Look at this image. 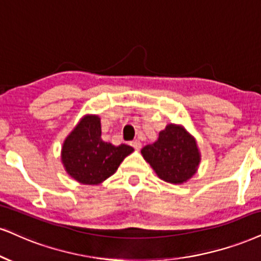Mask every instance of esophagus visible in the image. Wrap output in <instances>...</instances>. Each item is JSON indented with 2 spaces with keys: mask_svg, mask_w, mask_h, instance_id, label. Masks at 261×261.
Returning a JSON list of instances; mask_svg holds the SVG:
<instances>
[{
  "mask_svg": "<svg viewBox=\"0 0 261 261\" xmlns=\"http://www.w3.org/2000/svg\"><path fill=\"white\" fill-rule=\"evenodd\" d=\"M132 146H133L136 150H140V147H141V141H140V140H134V141H132Z\"/></svg>",
  "mask_w": 261,
  "mask_h": 261,
  "instance_id": "esophagus-1",
  "label": "esophagus"
}]
</instances>
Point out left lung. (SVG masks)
<instances>
[{
    "label": "left lung",
    "mask_w": 261,
    "mask_h": 261,
    "mask_svg": "<svg viewBox=\"0 0 261 261\" xmlns=\"http://www.w3.org/2000/svg\"><path fill=\"white\" fill-rule=\"evenodd\" d=\"M141 155L160 179L174 185L191 179L201 162L195 137L184 125L175 123L167 124L155 143L141 149Z\"/></svg>",
    "instance_id": "1"
}]
</instances>
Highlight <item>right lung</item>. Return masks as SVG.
<instances>
[{
  "mask_svg": "<svg viewBox=\"0 0 261 261\" xmlns=\"http://www.w3.org/2000/svg\"><path fill=\"white\" fill-rule=\"evenodd\" d=\"M134 149L112 145L101 138L99 115L88 114L80 120L64 140L60 160L66 173L83 185H99L110 178Z\"/></svg>",
  "mask_w": 261,
  "mask_h": 261,
  "instance_id": "add662e5",
  "label": "right lung"
}]
</instances>
